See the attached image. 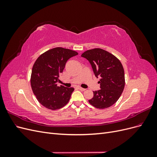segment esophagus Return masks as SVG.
<instances>
[{
  "label": "esophagus",
  "instance_id": "34e87169",
  "mask_svg": "<svg viewBox=\"0 0 157 157\" xmlns=\"http://www.w3.org/2000/svg\"><path fill=\"white\" fill-rule=\"evenodd\" d=\"M78 89L80 90H81V91H85V90H86V89H85V88H81V87H78Z\"/></svg>",
  "mask_w": 157,
  "mask_h": 157
}]
</instances>
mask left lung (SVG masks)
Returning a JSON list of instances; mask_svg holds the SVG:
<instances>
[{"label": "left lung", "mask_w": 157, "mask_h": 157, "mask_svg": "<svg viewBox=\"0 0 157 157\" xmlns=\"http://www.w3.org/2000/svg\"><path fill=\"white\" fill-rule=\"evenodd\" d=\"M91 64L95 76L99 77L100 90L94 91L89 103L98 109L108 108L115 104L124 90V71L120 60L101 48L89 50L81 55Z\"/></svg>", "instance_id": "obj_1"}]
</instances>
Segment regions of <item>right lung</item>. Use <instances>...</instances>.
I'll use <instances>...</instances> for the list:
<instances>
[{
    "mask_svg": "<svg viewBox=\"0 0 157 157\" xmlns=\"http://www.w3.org/2000/svg\"><path fill=\"white\" fill-rule=\"evenodd\" d=\"M78 55L77 52L61 47L52 48L37 58L32 69L31 85L41 105L51 110L64 107L74 91L73 88L58 86L59 77L67 60Z\"/></svg>",
    "mask_w": 157,
    "mask_h": 157,
    "instance_id": "1",
    "label": "right lung"
}]
</instances>
